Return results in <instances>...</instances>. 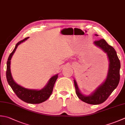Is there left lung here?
<instances>
[{
    "label": "left lung",
    "mask_w": 125,
    "mask_h": 125,
    "mask_svg": "<svg viewBox=\"0 0 125 125\" xmlns=\"http://www.w3.org/2000/svg\"><path fill=\"white\" fill-rule=\"evenodd\" d=\"M97 36V35H95ZM94 44L103 50L108 55L109 67L107 77L105 82L91 95L85 96L81 93L76 81L74 80L76 93L79 98L85 103L99 104L103 103L116 88L120 81V62L114 49L109 45L104 39L95 41Z\"/></svg>",
    "instance_id": "1"
}]
</instances>
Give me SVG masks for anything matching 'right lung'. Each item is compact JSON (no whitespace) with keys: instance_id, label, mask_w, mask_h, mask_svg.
Here are the masks:
<instances>
[{"instance_id":"right-lung-1","label":"right lung","mask_w":125,"mask_h":125,"mask_svg":"<svg viewBox=\"0 0 125 125\" xmlns=\"http://www.w3.org/2000/svg\"><path fill=\"white\" fill-rule=\"evenodd\" d=\"M28 38V37L24 38V40L17 43L14 50L10 55L7 62L6 79L8 83L10 85L14 93L22 101L31 104H40L46 101L50 97L52 92L56 81L58 78V75H56L51 77L47 85L43 89L40 90H36L24 88L21 85L17 84L12 79L10 71L11 60L14 52H15L17 46Z\"/></svg>"}]
</instances>
